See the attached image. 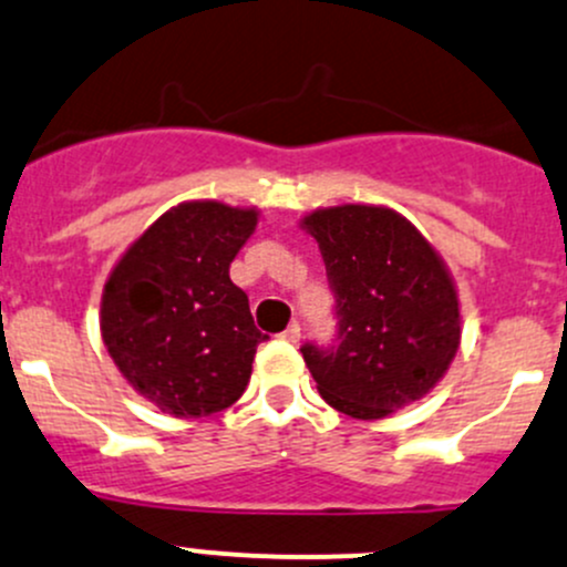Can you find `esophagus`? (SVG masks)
I'll return each mask as SVG.
<instances>
[{
	"mask_svg": "<svg viewBox=\"0 0 567 567\" xmlns=\"http://www.w3.org/2000/svg\"><path fill=\"white\" fill-rule=\"evenodd\" d=\"M279 337H282L285 342H290V344H299V342H301V326H299V323L288 326V329L279 333Z\"/></svg>",
	"mask_w": 567,
	"mask_h": 567,
	"instance_id": "obj_1",
	"label": "esophagus"
}]
</instances>
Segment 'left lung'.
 I'll return each instance as SVG.
<instances>
[{
	"mask_svg": "<svg viewBox=\"0 0 567 567\" xmlns=\"http://www.w3.org/2000/svg\"><path fill=\"white\" fill-rule=\"evenodd\" d=\"M301 228L318 241L339 318L333 348H301L320 396L359 421L385 419L426 396L462 339L443 258L385 206L318 208Z\"/></svg>",
	"mask_w": 567,
	"mask_h": 567,
	"instance_id": "left-lung-1",
	"label": "left lung"
}]
</instances>
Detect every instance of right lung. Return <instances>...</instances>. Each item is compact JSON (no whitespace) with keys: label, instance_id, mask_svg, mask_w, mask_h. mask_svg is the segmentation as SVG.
Wrapping results in <instances>:
<instances>
[{"label":"right lung","instance_id":"right-lung-1","mask_svg":"<svg viewBox=\"0 0 567 567\" xmlns=\"http://www.w3.org/2000/svg\"><path fill=\"white\" fill-rule=\"evenodd\" d=\"M255 225L258 208L189 200L113 266L100 303L103 342L124 380L163 413L200 419L247 389L268 337L228 271Z\"/></svg>","mask_w":567,"mask_h":567}]
</instances>
